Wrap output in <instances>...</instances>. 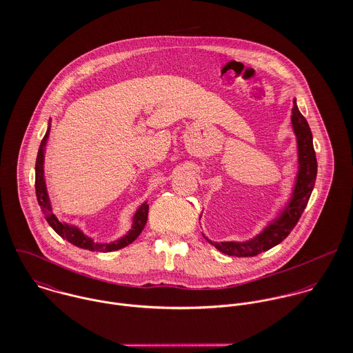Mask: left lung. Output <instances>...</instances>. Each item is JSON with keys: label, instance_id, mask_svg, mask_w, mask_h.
I'll list each match as a JSON object with an SVG mask.
<instances>
[{"label": "left lung", "instance_id": "obj_1", "mask_svg": "<svg viewBox=\"0 0 353 353\" xmlns=\"http://www.w3.org/2000/svg\"><path fill=\"white\" fill-rule=\"evenodd\" d=\"M291 123L296 137L298 172L290 200L279 210L277 216L270 220L259 234L249 241L213 242L202 234L203 238L219 252L234 256H254L261 252H268L269 249L281 243L299 221L315 185L318 164L312 145V134L305 118L298 108L296 99H294Z\"/></svg>", "mask_w": 353, "mask_h": 353}]
</instances>
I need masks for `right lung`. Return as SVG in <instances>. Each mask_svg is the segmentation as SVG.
<instances>
[{
    "mask_svg": "<svg viewBox=\"0 0 353 353\" xmlns=\"http://www.w3.org/2000/svg\"><path fill=\"white\" fill-rule=\"evenodd\" d=\"M51 121H49V126H48V132L41 143L38 156H37V164H35V190H37V199L38 203L41 206V210L43 212L48 223L50 224L51 228L63 239H66L69 243L80 248V249H85V250H91V252H110L119 250L126 248L128 245H130L132 242H134L137 239V236L141 234V231L144 230L147 220H148V209L150 205L148 202H143L139 209L136 210V213L133 214V223H132V228L119 239L112 241V242H107V243H101V242H95L92 238L87 236L77 225L61 221L52 212V206H51L50 197L48 193V186H46V181H45V153H46V144H48V139L50 134Z\"/></svg>",
    "mask_w": 353,
    "mask_h": 353,
    "instance_id": "obj_1",
    "label": "right lung"
}]
</instances>
